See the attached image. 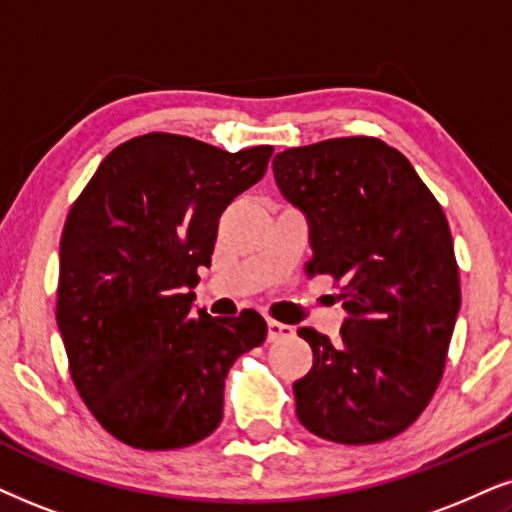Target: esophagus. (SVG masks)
<instances>
[{
	"label": "esophagus",
	"instance_id": "obj_1",
	"mask_svg": "<svg viewBox=\"0 0 512 512\" xmlns=\"http://www.w3.org/2000/svg\"><path fill=\"white\" fill-rule=\"evenodd\" d=\"M293 326H286V323H278V321H267V340L276 342V340H286L293 335Z\"/></svg>",
	"mask_w": 512,
	"mask_h": 512
}]
</instances>
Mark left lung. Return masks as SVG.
Listing matches in <instances>:
<instances>
[{"label":"left lung","mask_w":512,"mask_h":512,"mask_svg":"<svg viewBox=\"0 0 512 512\" xmlns=\"http://www.w3.org/2000/svg\"><path fill=\"white\" fill-rule=\"evenodd\" d=\"M283 198L304 212L307 274L340 281V340L314 328V364L295 380V413L316 437L373 444L404 432L430 404L461 309L442 205L397 148L373 137L276 153Z\"/></svg>","instance_id":"8db88e82"}]
</instances>
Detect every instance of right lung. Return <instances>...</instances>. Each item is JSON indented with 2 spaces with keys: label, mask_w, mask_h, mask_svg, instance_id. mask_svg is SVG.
<instances>
[{
  "label": "right lung",
  "mask_w": 512,
  "mask_h": 512,
  "mask_svg": "<svg viewBox=\"0 0 512 512\" xmlns=\"http://www.w3.org/2000/svg\"><path fill=\"white\" fill-rule=\"evenodd\" d=\"M271 153L144 134L103 158L68 212L56 323L70 375L103 430L134 449H181L215 432L226 373L267 338L255 309L193 312V288L219 217L264 177Z\"/></svg>",
  "instance_id": "1"
}]
</instances>
